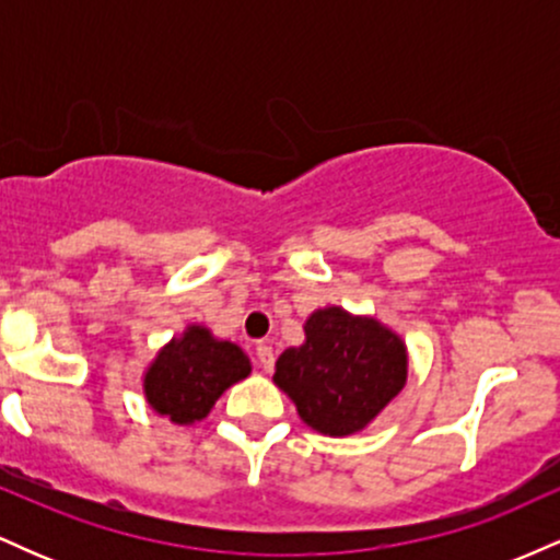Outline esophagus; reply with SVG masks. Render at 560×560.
<instances>
[{
	"mask_svg": "<svg viewBox=\"0 0 560 560\" xmlns=\"http://www.w3.org/2000/svg\"><path fill=\"white\" fill-rule=\"evenodd\" d=\"M255 355H258V363L262 371H271L273 363H276V355H273V347L271 345H258L255 347Z\"/></svg>",
	"mask_w": 560,
	"mask_h": 560,
	"instance_id": "34e87169",
	"label": "esophagus"
}]
</instances>
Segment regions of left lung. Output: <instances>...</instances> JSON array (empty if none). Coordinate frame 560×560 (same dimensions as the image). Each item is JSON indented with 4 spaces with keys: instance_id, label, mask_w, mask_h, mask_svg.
<instances>
[{
    "instance_id": "left-lung-1",
    "label": "left lung",
    "mask_w": 560,
    "mask_h": 560,
    "mask_svg": "<svg viewBox=\"0 0 560 560\" xmlns=\"http://www.w3.org/2000/svg\"><path fill=\"white\" fill-rule=\"evenodd\" d=\"M408 378L402 339L376 318L324 307L305 320V345L276 361L273 382L300 419L329 436L355 434L387 408Z\"/></svg>"
}]
</instances>
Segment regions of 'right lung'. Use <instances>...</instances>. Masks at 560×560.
Here are the masks:
<instances>
[{"mask_svg":"<svg viewBox=\"0 0 560 560\" xmlns=\"http://www.w3.org/2000/svg\"><path fill=\"white\" fill-rule=\"evenodd\" d=\"M249 371V358L234 342H221L205 326H189L147 369L144 395L173 423H195L210 413L231 384L247 378Z\"/></svg>","mask_w":560,"mask_h":560,"instance_id":"1","label":"right lung"}]
</instances>
